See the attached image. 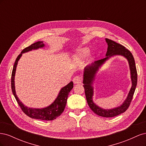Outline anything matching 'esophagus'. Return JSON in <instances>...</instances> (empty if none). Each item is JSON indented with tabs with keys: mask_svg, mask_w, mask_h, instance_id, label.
Returning a JSON list of instances; mask_svg holds the SVG:
<instances>
[{
	"mask_svg": "<svg viewBox=\"0 0 146 146\" xmlns=\"http://www.w3.org/2000/svg\"><path fill=\"white\" fill-rule=\"evenodd\" d=\"M73 82L74 84H79L82 82V78L80 76H76L73 78Z\"/></svg>",
	"mask_w": 146,
	"mask_h": 146,
	"instance_id": "obj_1",
	"label": "esophagus"
}]
</instances>
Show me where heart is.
<instances>
[{
  "label": "heart",
  "mask_w": 146,
  "mask_h": 146,
  "mask_svg": "<svg viewBox=\"0 0 146 146\" xmlns=\"http://www.w3.org/2000/svg\"><path fill=\"white\" fill-rule=\"evenodd\" d=\"M90 49L88 47H81L78 48L76 53V57L78 60H83L86 58L89 55Z\"/></svg>",
  "instance_id": "obj_1"
}]
</instances>
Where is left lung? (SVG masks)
<instances>
[{
	"label": "left lung",
	"instance_id": "8db88e82",
	"mask_svg": "<svg viewBox=\"0 0 146 146\" xmlns=\"http://www.w3.org/2000/svg\"><path fill=\"white\" fill-rule=\"evenodd\" d=\"M105 41L108 44L106 57L104 59L96 61L94 63L86 66L84 69L83 83L84 84L83 87L85 88L87 102L92 111L100 116L111 117L124 113L130 106L137 85V71L133 55L129 50L120 44L114 42L111 39L105 38ZM114 55L123 56L127 60L130 67L132 85L126 99L121 106L113 109L105 110L99 107L93 102L92 96L94 95V88L92 85L95 79V74L99 68L106 60Z\"/></svg>",
	"mask_w": 146,
	"mask_h": 146
}]
</instances>
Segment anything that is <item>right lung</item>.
Wrapping results in <instances>:
<instances>
[{
  "label": "right lung",
  "instance_id": "obj_1",
  "mask_svg": "<svg viewBox=\"0 0 146 146\" xmlns=\"http://www.w3.org/2000/svg\"><path fill=\"white\" fill-rule=\"evenodd\" d=\"M45 46L42 41H38L32 44V45L25 48L22 50L21 54L17 56L15 61V63L13 66L12 74H11V89L13 94L17 101V104H19L21 110L23 112L27 115L29 117L32 119H41V120L44 121H52L54 120L56 117H58L61 115L65 108L66 102H67V99L69 95V92L70 91L74 86L72 82H70L67 85L64 86L60 90L59 94L57 96L56 99L54 102L50 104L49 106L43 108H29L25 106L21 102L19 98L16 94L15 86V76L16 73V70L17 63L21 57L22 55L24 53L31 51L32 50H36L39 48H42Z\"/></svg>",
  "mask_w": 146,
  "mask_h": 146
}]
</instances>
